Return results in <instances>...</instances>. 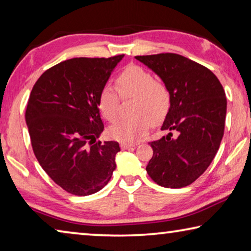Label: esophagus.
<instances>
[{
    "label": "esophagus",
    "mask_w": 251,
    "mask_h": 251,
    "mask_svg": "<svg viewBox=\"0 0 251 251\" xmlns=\"http://www.w3.org/2000/svg\"><path fill=\"white\" fill-rule=\"evenodd\" d=\"M134 146H135V144H128V143H122L121 144L122 150H128V148H131Z\"/></svg>",
    "instance_id": "obj_1"
}]
</instances>
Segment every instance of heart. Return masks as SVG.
Returning <instances> with one entry per match:
<instances>
[{
	"label": "heart",
	"mask_w": 251,
	"mask_h": 251,
	"mask_svg": "<svg viewBox=\"0 0 251 251\" xmlns=\"http://www.w3.org/2000/svg\"><path fill=\"white\" fill-rule=\"evenodd\" d=\"M116 85L123 99H133L130 106L133 115L113 124L109 134L117 141L133 143L146 133L151 124H159L168 115L173 100L171 88L138 65L127 66L118 75ZM119 95L112 86H105L100 93L99 107L109 123L120 116Z\"/></svg>",
	"instance_id": "b5f03b06"
}]
</instances>
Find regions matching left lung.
Here are the masks:
<instances>
[{"mask_svg": "<svg viewBox=\"0 0 251 251\" xmlns=\"http://www.w3.org/2000/svg\"><path fill=\"white\" fill-rule=\"evenodd\" d=\"M171 88L172 107L158 141L150 142V177L166 188H181L202 175L222 143L227 100L210 70L175 53L135 56Z\"/></svg>", "mask_w": 251, "mask_h": 251, "instance_id": "obj_1", "label": "left lung"}]
</instances>
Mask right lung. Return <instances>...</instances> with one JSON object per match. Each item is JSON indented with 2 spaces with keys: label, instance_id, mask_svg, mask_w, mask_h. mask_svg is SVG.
Listing matches in <instances>:
<instances>
[{
  "label": "right lung",
  "instance_id": "add662e5",
  "mask_svg": "<svg viewBox=\"0 0 251 251\" xmlns=\"http://www.w3.org/2000/svg\"><path fill=\"white\" fill-rule=\"evenodd\" d=\"M124 54L75 57L50 67L34 84L25 120L32 148L55 184L76 196L95 194L116 168L117 142H97L104 129L100 93Z\"/></svg>",
  "mask_w": 251,
  "mask_h": 251
}]
</instances>
